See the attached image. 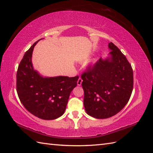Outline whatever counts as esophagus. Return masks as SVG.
Instances as JSON below:
<instances>
[{
    "label": "esophagus",
    "mask_w": 153,
    "mask_h": 153,
    "mask_svg": "<svg viewBox=\"0 0 153 153\" xmlns=\"http://www.w3.org/2000/svg\"><path fill=\"white\" fill-rule=\"evenodd\" d=\"M82 79L81 78V77H79V78L78 79V80H77V85H79V86H80L81 85H82Z\"/></svg>",
    "instance_id": "1"
}]
</instances>
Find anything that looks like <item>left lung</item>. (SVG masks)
Segmentation results:
<instances>
[{
  "label": "left lung",
  "instance_id": "8db88e82",
  "mask_svg": "<svg viewBox=\"0 0 153 153\" xmlns=\"http://www.w3.org/2000/svg\"><path fill=\"white\" fill-rule=\"evenodd\" d=\"M111 57L99 60L82 74L85 111L97 119L116 115L128 102L134 88V73L130 63L112 42Z\"/></svg>",
  "mask_w": 153,
  "mask_h": 153
}]
</instances>
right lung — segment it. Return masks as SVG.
<instances>
[{
	"mask_svg": "<svg viewBox=\"0 0 153 153\" xmlns=\"http://www.w3.org/2000/svg\"><path fill=\"white\" fill-rule=\"evenodd\" d=\"M37 42L26 51L19 64L16 91L22 104L29 112L41 119L52 120L64 113L79 76L41 77L33 70L31 63L32 53Z\"/></svg>",
	"mask_w": 153,
	"mask_h": 153,
	"instance_id": "obj_1",
	"label": "right lung"
}]
</instances>
